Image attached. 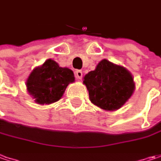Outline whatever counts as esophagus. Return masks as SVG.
<instances>
[{
  "label": "esophagus",
  "mask_w": 161,
  "mask_h": 161,
  "mask_svg": "<svg viewBox=\"0 0 161 161\" xmlns=\"http://www.w3.org/2000/svg\"><path fill=\"white\" fill-rule=\"evenodd\" d=\"M75 75L77 80H81L82 77H83V72H82L81 70H76L75 72Z\"/></svg>",
  "instance_id": "1"
}]
</instances>
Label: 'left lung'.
Listing matches in <instances>:
<instances>
[{"mask_svg":"<svg viewBox=\"0 0 161 161\" xmlns=\"http://www.w3.org/2000/svg\"><path fill=\"white\" fill-rule=\"evenodd\" d=\"M92 103L107 111L120 108L133 95L134 77L125 68L104 58L84 76Z\"/></svg>","mask_w":161,"mask_h":161,"instance_id":"obj_1","label":"left lung"}]
</instances>
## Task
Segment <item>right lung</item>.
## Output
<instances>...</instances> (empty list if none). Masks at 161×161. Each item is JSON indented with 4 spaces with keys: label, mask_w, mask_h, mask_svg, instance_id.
Returning a JSON list of instances; mask_svg holds the SVG:
<instances>
[{
    "label": "right lung",
    "mask_w": 161,
    "mask_h": 161,
    "mask_svg": "<svg viewBox=\"0 0 161 161\" xmlns=\"http://www.w3.org/2000/svg\"><path fill=\"white\" fill-rule=\"evenodd\" d=\"M75 82L73 71L61 68L52 58L36 67L27 77L25 86L28 93L38 104H51L63 96L66 88Z\"/></svg>",
    "instance_id": "right-lung-1"
}]
</instances>
